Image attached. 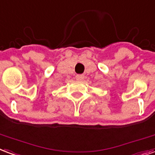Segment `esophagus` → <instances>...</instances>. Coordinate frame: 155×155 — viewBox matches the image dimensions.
I'll list each match as a JSON object with an SVG mask.
<instances>
[{"label":"esophagus","instance_id":"34e87169","mask_svg":"<svg viewBox=\"0 0 155 155\" xmlns=\"http://www.w3.org/2000/svg\"><path fill=\"white\" fill-rule=\"evenodd\" d=\"M75 78H76L77 80H78V81H82V80L84 79L85 76L83 74H78V75H76Z\"/></svg>","mask_w":155,"mask_h":155}]
</instances>
